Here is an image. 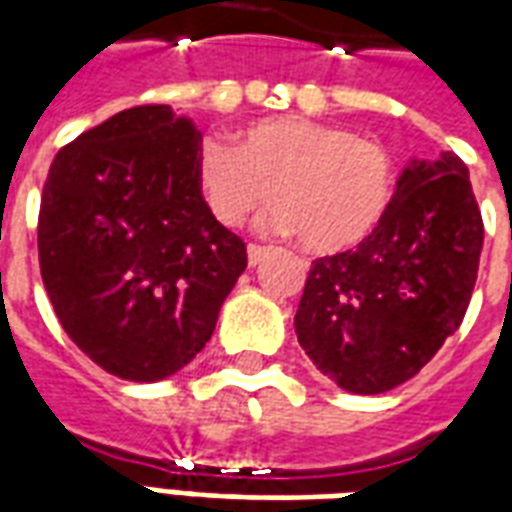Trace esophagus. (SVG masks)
<instances>
[{"label":"esophagus","mask_w":512,"mask_h":512,"mask_svg":"<svg viewBox=\"0 0 512 512\" xmlns=\"http://www.w3.org/2000/svg\"><path fill=\"white\" fill-rule=\"evenodd\" d=\"M246 255H249V266H257V263H263V257L268 255V249L260 244H249Z\"/></svg>","instance_id":"esophagus-1"}]
</instances>
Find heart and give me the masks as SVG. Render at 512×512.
<instances>
[{"label": "heart", "mask_w": 512, "mask_h": 512, "mask_svg": "<svg viewBox=\"0 0 512 512\" xmlns=\"http://www.w3.org/2000/svg\"><path fill=\"white\" fill-rule=\"evenodd\" d=\"M194 175L208 211L227 227L244 224L274 194L271 224L315 255L362 244L389 211L397 178L386 145L299 115L257 120L238 147L205 136Z\"/></svg>", "instance_id": "b5f03b06"}]
</instances>
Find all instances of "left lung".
I'll return each instance as SVG.
<instances>
[{"mask_svg": "<svg viewBox=\"0 0 512 512\" xmlns=\"http://www.w3.org/2000/svg\"><path fill=\"white\" fill-rule=\"evenodd\" d=\"M483 252V216L455 153L414 164L356 249L318 257L296 334L312 365L356 395L414 378L458 332Z\"/></svg>", "mask_w": 512, "mask_h": 512, "instance_id": "8db88e82", "label": "left lung"}]
</instances>
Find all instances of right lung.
<instances>
[{
	"mask_svg": "<svg viewBox=\"0 0 512 512\" xmlns=\"http://www.w3.org/2000/svg\"><path fill=\"white\" fill-rule=\"evenodd\" d=\"M202 134L164 104L117 112L54 156L38 216L40 277L95 365L161 381L200 354L246 268L244 238L208 211Z\"/></svg>",
	"mask_w": 512,
	"mask_h": 512,
	"instance_id": "add662e5",
	"label": "right lung"
}]
</instances>
